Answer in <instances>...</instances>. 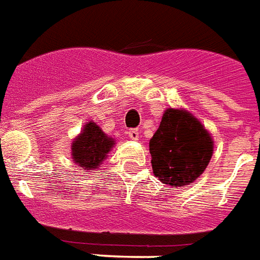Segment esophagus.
I'll list each match as a JSON object with an SVG mask.
<instances>
[{
  "label": "esophagus",
  "instance_id": "esophagus-1",
  "mask_svg": "<svg viewBox=\"0 0 260 260\" xmlns=\"http://www.w3.org/2000/svg\"><path fill=\"white\" fill-rule=\"evenodd\" d=\"M128 137H130V140L137 141L140 138V130H138V128H132V130H128Z\"/></svg>",
  "mask_w": 260,
  "mask_h": 260
}]
</instances>
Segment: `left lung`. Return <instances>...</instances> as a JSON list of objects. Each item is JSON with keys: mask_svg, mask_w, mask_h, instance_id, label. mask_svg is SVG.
Masks as SVG:
<instances>
[{"mask_svg": "<svg viewBox=\"0 0 260 260\" xmlns=\"http://www.w3.org/2000/svg\"><path fill=\"white\" fill-rule=\"evenodd\" d=\"M153 173L166 185L180 188L204 173L213 154V138L185 109L165 110L149 142Z\"/></svg>", "mask_w": 260, "mask_h": 260, "instance_id": "8db88e82", "label": "left lung"}]
</instances>
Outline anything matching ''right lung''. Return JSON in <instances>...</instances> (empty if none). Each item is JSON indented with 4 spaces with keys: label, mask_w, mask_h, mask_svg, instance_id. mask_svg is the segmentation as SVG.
Returning a JSON list of instances; mask_svg holds the SVG:
<instances>
[{
    "label": "right lung",
    "mask_w": 260,
    "mask_h": 260,
    "mask_svg": "<svg viewBox=\"0 0 260 260\" xmlns=\"http://www.w3.org/2000/svg\"><path fill=\"white\" fill-rule=\"evenodd\" d=\"M114 145L115 140L113 137L107 136L94 120H90L72 141V161L84 170H96L109 157Z\"/></svg>",
    "instance_id": "obj_1"
}]
</instances>
